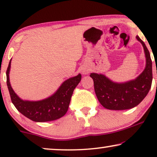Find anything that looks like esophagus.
Instances as JSON below:
<instances>
[{"instance_id": "34e87169", "label": "esophagus", "mask_w": 157, "mask_h": 157, "mask_svg": "<svg viewBox=\"0 0 157 157\" xmlns=\"http://www.w3.org/2000/svg\"><path fill=\"white\" fill-rule=\"evenodd\" d=\"M83 73H84V74H86V72H85V71H83Z\"/></svg>"}]
</instances>
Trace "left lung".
Returning <instances> with one entry per match:
<instances>
[{"instance_id":"1","label":"left lung","mask_w":157,"mask_h":157,"mask_svg":"<svg viewBox=\"0 0 157 157\" xmlns=\"http://www.w3.org/2000/svg\"><path fill=\"white\" fill-rule=\"evenodd\" d=\"M142 44L146 56L145 69L134 80L126 83H115L103 74L92 73L94 90L100 104L110 110H125L136 106L149 93L152 83V62L149 51L142 40L136 36Z\"/></svg>"}]
</instances>
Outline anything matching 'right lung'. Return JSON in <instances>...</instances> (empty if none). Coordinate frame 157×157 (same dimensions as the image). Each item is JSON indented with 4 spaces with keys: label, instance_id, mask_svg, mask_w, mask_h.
<instances>
[{
    "label": "right lung",
    "instance_id": "add662e5",
    "mask_svg": "<svg viewBox=\"0 0 157 157\" xmlns=\"http://www.w3.org/2000/svg\"><path fill=\"white\" fill-rule=\"evenodd\" d=\"M10 62L11 60L6 71V82L11 101L19 112L36 122L53 121L66 114L73 92L81 79V74L64 81L54 94L46 99L38 101H23L16 95L10 86L9 81Z\"/></svg>",
    "mask_w": 157,
    "mask_h": 157
}]
</instances>
